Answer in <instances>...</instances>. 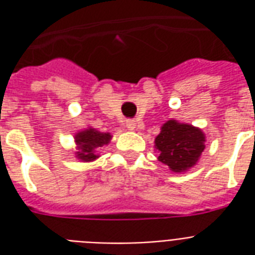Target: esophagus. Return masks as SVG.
Masks as SVG:
<instances>
[{
	"label": "esophagus",
	"mask_w": 255,
	"mask_h": 255,
	"mask_svg": "<svg viewBox=\"0 0 255 255\" xmlns=\"http://www.w3.org/2000/svg\"><path fill=\"white\" fill-rule=\"evenodd\" d=\"M126 128H127V129H129V131H133V129H135L136 128V123H135V120H127V122H126Z\"/></svg>",
	"instance_id": "obj_1"
}]
</instances>
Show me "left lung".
<instances>
[{"instance_id":"obj_1","label":"left lung","mask_w":255,"mask_h":255,"mask_svg":"<svg viewBox=\"0 0 255 255\" xmlns=\"http://www.w3.org/2000/svg\"><path fill=\"white\" fill-rule=\"evenodd\" d=\"M159 161L168 165L172 172L181 173L197 164L205 149V135L192 124L168 120L155 139Z\"/></svg>"}]
</instances>
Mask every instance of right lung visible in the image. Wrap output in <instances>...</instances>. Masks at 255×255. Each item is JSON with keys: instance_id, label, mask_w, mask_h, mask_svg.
<instances>
[{"instance_id": "right-lung-1", "label": "right lung", "mask_w": 255, "mask_h": 255, "mask_svg": "<svg viewBox=\"0 0 255 255\" xmlns=\"http://www.w3.org/2000/svg\"><path fill=\"white\" fill-rule=\"evenodd\" d=\"M111 137L112 136L108 132H99L91 127L79 131L74 137L78 145V152L75 153V157L85 163L94 161L99 157V155L96 153V149L103 145H107L111 141Z\"/></svg>"}]
</instances>
